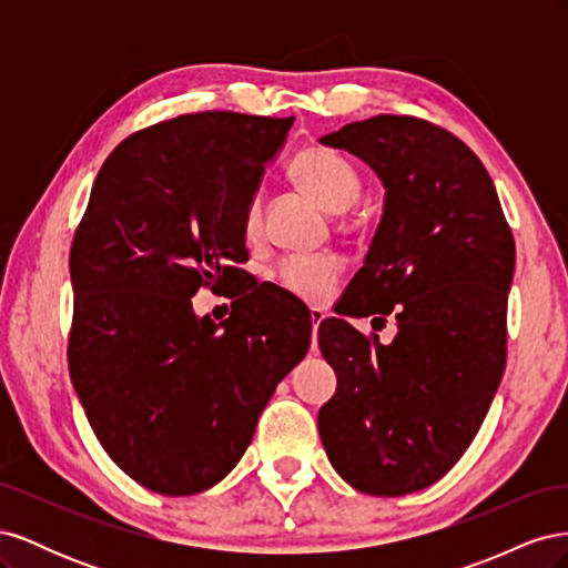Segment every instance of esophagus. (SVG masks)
I'll return each instance as SVG.
<instances>
[{
  "label": "esophagus",
  "instance_id": "obj_1",
  "mask_svg": "<svg viewBox=\"0 0 568 568\" xmlns=\"http://www.w3.org/2000/svg\"><path fill=\"white\" fill-rule=\"evenodd\" d=\"M324 313L320 311V307H313V311H311V320H313V351L317 348V343H315V336H317V329H320V324L324 322Z\"/></svg>",
  "mask_w": 568,
  "mask_h": 568
}]
</instances>
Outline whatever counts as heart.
Masks as SVG:
<instances>
[{"label":"heart","mask_w":568,"mask_h":568,"mask_svg":"<svg viewBox=\"0 0 568 568\" xmlns=\"http://www.w3.org/2000/svg\"><path fill=\"white\" fill-rule=\"evenodd\" d=\"M303 192L317 201L324 211L346 213L363 194V180L341 153L324 146H307L298 151L288 165ZM261 196H253L244 213V232L255 236L261 232ZM343 272L341 261L329 255H291L277 267V282L303 301L320 303L332 296Z\"/></svg>","instance_id":"b5f03b06"}]
</instances>
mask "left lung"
<instances>
[{
  "mask_svg": "<svg viewBox=\"0 0 568 568\" xmlns=\"http://www.w3.org/2000/svg\"><path fill=\"white\" fill-rule=\"evenodd\" d=\"M320 144L353 153L386 189L346 315L398 324L386 346L341 317L320 324L336 372L320 438L355 490L407 495L455 467L500 386L514 239L484 163L426 120L374 115Z\"/></svg>",
  "mask_w": 568,
  "mask_h": 568,
  "instance_id": "1",
  "label": "left lung"
}]
</instances>
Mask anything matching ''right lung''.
<instances>
[{
    "label": "right lung",
    "mask_w": 568,
    "mask_h": 568,
    "mask_svg": "<svg viewBox=\"0 0 568 568\" xmlns=\"http://www.w3.org/2000/svg\"><path fill=\"white\" fill-rule=\"evenodd\" d=\"M291 125L180 115L128 136L94 180L71 248L68 369L109 457L153 493L220 484L311 348V313L277 288L234 301L220 324L192 307L201 286L242 277L246 205ZM274 300L295 315L274 314Z\"/></svg>",
    "instance_id": "right-lung-1"
}]
</instances>
